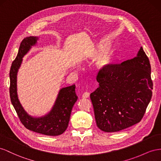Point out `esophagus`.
<instances>
[{
    "instance_id": "1",
    "label": "esophagus",
    "mask_w": 161,
    "mask_h": 161,
    "mask_svg": "<svg viewBox=\"0 0 161 161\" xmlns=\"http://www.w3.org/2000/svg\"><path fill=\"white\" fill-rule=\"evenodd\" d=\"M81 96H82V98H89V96H90V93L89 92H84L83 94L81 95Z\"/></svg>"
}]
</instances>
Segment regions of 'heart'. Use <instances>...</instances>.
I'll return each instance as SVG.
<instances>
[{"label": "heart", "instance_id": "b5f03b06", "mask_svg": "<svg viewBox=\"0 0 161 161\" xmlns=\"http://www.w3.org/2000/svg\"><path fill=\"white\" fill-rule=\"evenodd\" d=\"M117 50L114 48H109V44L100 41L90 48L84 55V60L96 59L94 67L98 71H107L111 67L115 59Z\"/></svg>", "mask_w": 161, "mask_h": 161}]
</instances>
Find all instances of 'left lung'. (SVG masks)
<instances>
[{"label":"left lung","mask_w":161,"mask_h":161,"mask_svg":"<svg viewBox=\"0 0 161 161\" xmlns=\"http://www.w3.org/2000/svg\"><path fill=\"white\" fill-rule=\"evenodd\" d=\"M150 61L141 47L137 56L97 75L99 86L91 93L96 125L117 132L139 123L153 95Z\"/></svg>","instance_id":"1"}]
</instances>
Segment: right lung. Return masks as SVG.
I'll return each mask as SVG.
<instances>
[{"label":"right lung","mask_w":161,"mask_h":161,"mask_svg":"<svg viewBox=\"0 0 161 161\" xmlns=\"http://www.w3.org/2000/svg\"><path fill=\"white\" fill-rule=\"evenodd\" d=\"M38 39L36 36H30L22 40L9 73L10 98L21 122L27 130L46 136H56L62 134L68 127L72 108L77 100L75 86L65 87L59 90L52 109L47 114L39 117L30 115L21 106L17 96V76L23 58L36 44Z\"/></svg>","instance_id":"obj_1"}]
</instances>
